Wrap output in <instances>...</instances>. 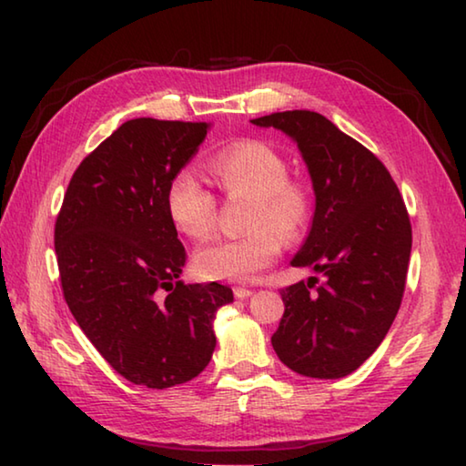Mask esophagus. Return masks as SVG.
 <instances>
[{
  "mask_svg": "<svg viewBox=\"0 0 466 466\" xmlns=\"http://www.w3.org/2000/svg\"><path fill=\"white\" fill-rule=\"evenodd\" d=\"M233 295H235V299H248V297H251V289L235 287V289H233Z\"/></svg>",
  "mask_w": 466,
  "mask_h": 466,
  "instance_id": "34e87169",
  "label": "esophagus"
}]
</instances>
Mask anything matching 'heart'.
Instances as JSON below:
<instances>
[{
	"label": "heart",
	"mask_w": 466,
	"mask_h": 466,
	"mask_svg": "<svg viewBox=\"0 0 466 466\" xmlns=\"http://www.w3.org/2000/svg\"><path fill=\"white\" fill-rule=\"evenodd\" d=\"M210 171L228 198L251 200L241 238H218L194 254V270L207 280L249 282L274 264L280 239H297L313 212L311 190L289 177V161L264 141H241L215 155ZM166 207L171 223L190 239H204L217 225V198L192 169L169 179Z\"/></svg>",
	"instance_id": "b5f03b06"
}]
</instances>
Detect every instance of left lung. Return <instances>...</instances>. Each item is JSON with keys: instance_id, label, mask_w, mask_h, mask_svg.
I'll use <instances>...</instances> for the list:
<instances>
[{"instance_id": "left-lung-1", "label": "left lung", "mask_w": 466, "mask_h": 466, "mask_svg": "<svg viewBox=\"0 0 466 466\" xmlns=\"http://www.w3.org/2000/svg\"><path fill=\"white\" fill-rule=\"evenodd\" d=\"M295 138L315 187L311 233L292 266L313 276L282 289L274 352L303 377L341 379L385 339L401 307L411 254L403 196L372 151L311 110L251 120Z\"/></svg>"}]
</instances>
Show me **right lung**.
Instances as JSON below:
<instances>
[{"instance_id": "obj_1", "label": "right lung", "mask_w": 466, "mask_h": 466, "mask_svg": "<svg viewBox=\"0 0 466 466\" xmlns=\"http://www.w3.org/2000/svg\"><path fill=\"white\" fill-rule=\"evenodd\" d=\"M210 122L133 118L79 163L55 223L61 290L71 315L114 370L167 389L207 369L212 319L233 292L184 284L187 259L167 215L169 179Z\"/></svg>"}]
</instances>
